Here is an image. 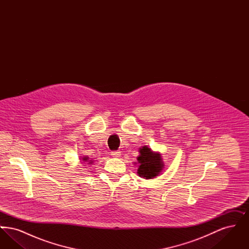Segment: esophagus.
I'll return each mask as SVG.
<instances>
[{"label": "esophagus", "instance_id": "obj_1", "mask_svg": "<svg viewBox=\"0 0 249 249\" xmlns=\"http://www.w3.org/2000/svg\"><path fill=\"white\" fill-rule=\"evenodd\" d=\"M120 152L119 151H112L111 152V156L113 157V158H116V159H119L120 158Z\"/></svg>", "mask_w": 249, "mask_h": 249}]
</instances>
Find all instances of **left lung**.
I'll return each mask as SVG.
<instances>
[{
    "label": "left lung",
    "instance_id": "8db88e82",
    "mask_svg": "<svg viewBox=\"0 0 249 249\" xmlns=\"http://www.w3.org/2000/svg\"><path fill=\"white\" fill-rule=\"evenodd\" d=\"M140 155L137 157L138 170L137 174L140 178L152 179L158 177L164 168L161 155L153 152L149 147L142 146L139 149Z\"/></svg>",
    "mask_w": 249,
    "mask_h": 249
}]
</instances>
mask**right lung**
<instances>
[{
	"label": "right lung",
	"instance_id": "right-lung-1",
	"mask_svg": "<svg viewBox=\"0 0 249 249\" xmlns=\"http://www.w3.org/2000/svg\"><path fill=\"white\" fill-rule=\"evenodd\" d=\"M82 160H84V161L89 160V157H83V158H82ZM89 162H92V161H91V160H89Z\"/></svg>",
	"mask_w": 249,
	"mask_h": 249
}]
</instances>
